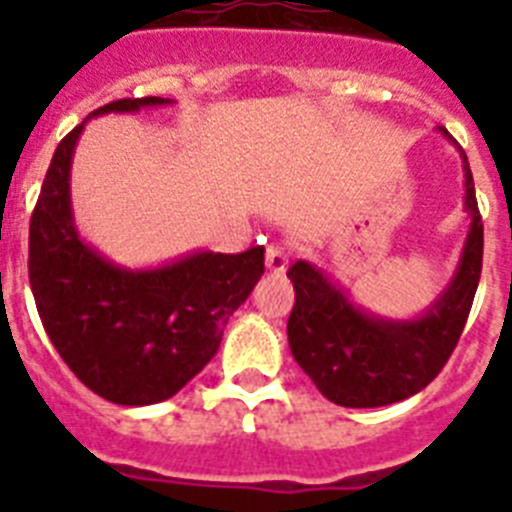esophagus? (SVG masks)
I'll return each instance as SVG.
<instances>
[{
    "mask_svg": "<svg viewBox=\"0 0 512 512\" xmlns=\"http://www.w3.org/2000/svg\"><path fill=\"white\" fill-rule=\"evenodd\" d=\"M289 266V251L282 246H269L266 248V269L274 274H284Z\"/></svg>",
    "mask_w": 512,
    "mask_h": 512,
    "instance_id": "34e87169",
    "label": "esophagus"
}]
</instances>
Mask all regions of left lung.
<instances>
[{
  "mask_svg": "<svg viewBox=\"0 0 512 512\" xmlns=\"http://www.w3.org/2000/svg\"><path fill=\"white\" fill-rule=\"evenodd\" d=\"M438 133L456 146L449 130L438 128ZM459 156L469 230L449 284L420 315L400 320L366 310L310 261H297L287 271L295 284V307L287 323L289 348L330 402L343 408L392 405L418 395L449 361L472 310L485 246L472 169L461 148Z\"/></svg>",
  "mask_w": 512,
  "mask_h": 512,
  "instance_id": "obj_1",
  "label": "left lung"
}]
</instances>
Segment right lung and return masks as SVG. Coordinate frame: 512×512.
I'll use <instances>...</instances> for the list:
<instances>
[{
  "mask_svg": "<svg viewBox=\"0 0 512 512\" xmlns=\"http://www.w3.org/2000/svg\"><path fill=\"white\" fill-rule=\"evenodd\" d=\"M174 99H117L58 143L30 220V287L43 328L71 372L115 405H156L202 372L223 330L264 274V248L192 251L128 269L81 238L71 207V161L92 117Z\"/></svg>",
  "mask_w": 512,
  "mask_h": 512,
  "instance_id": "obj_1",
  "label": "right lung"
}]
</instances>
